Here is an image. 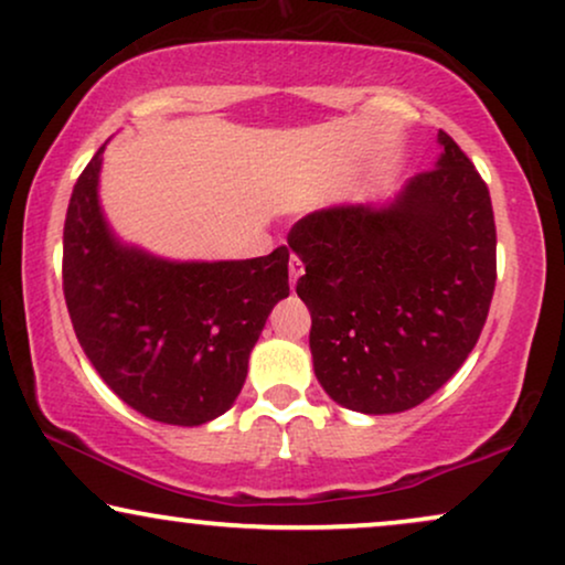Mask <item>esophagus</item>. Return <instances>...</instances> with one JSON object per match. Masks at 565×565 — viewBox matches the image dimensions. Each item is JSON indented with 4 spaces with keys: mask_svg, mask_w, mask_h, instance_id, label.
Instances as JSON below:
<instances>
[{
    "mask_svg": "<svg viewBox=\"0 0 565 565\" xmlns=\"http://www.w3.org/2000/svg\"><path fill=\"white\" fill-rule=\"evenodd\" d=\"M305 274V266H302V260L297 258V255H291L289 258V281L291 284H297V278Z\"/></svg>",
    "mask_w": 565,
    "mask_h": 565,
    "instance_id": "esophagus-1",
    "label": "esophagus"
}]
</instances>
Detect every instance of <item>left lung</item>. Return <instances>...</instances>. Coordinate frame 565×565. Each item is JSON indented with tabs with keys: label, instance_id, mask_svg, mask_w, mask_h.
Here are the masks:
<instances>
[{
	"label": "left lung",
	"instance_id": "obj_1",
	"mask_svg": "<svg viewBox=\"0 0 565 565\" xmlns=\"http://www.w3.org/2000/svg\"><path fill=\"white\" fill-rule=\"evenodd\" d=\"M438 167L394 205H341L299 218L289 247L305 263L297 295L326 394L365 414L430 398L480 339L495 291L490 190L448 132Z\"/></svg>",
	"mask_w": 565,
	"mask_h": 565
}]
</instances>
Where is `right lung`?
Listing matches in <instances>:
<instances>
[{
    "label": "right lung",
    "mask_w": 565,
    "mask_h": 565,
    "mask_svg": "<svg viewBox=\"0 0 565 565\" xmlns=\"http://www.w3.org/2000/svg\"><path fill=\"white\" fill-rule=\"evenodd\" d=\"M104 146L77 177L64 218L62 289L85 356L142 417L203 425L239 396L278 299L289 247L253 260L167 263L111 237L98 209Z\"/></svg>",
    "instance_id": "1"
}]
</instances>
